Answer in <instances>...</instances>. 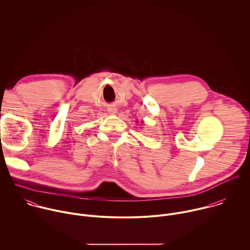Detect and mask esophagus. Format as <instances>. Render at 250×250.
<instances>
[{
	"mask_svg": "<svg viewBox=\"0 0 250 250\" xmlns=\"http://www.w3.org/2000/svg\"><path fill=\"white\" fill-rule=\"evenodd\" d=\"M108 111L111 115H117V113H118V109H116V108H110Z\"/></svg>",
	"mask_w": 250,
	"mask_h": 250,
	"instance_id": "esophagus-1",
	"label": "esophagus"
}]
</instances>
